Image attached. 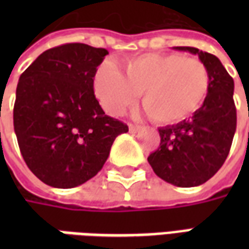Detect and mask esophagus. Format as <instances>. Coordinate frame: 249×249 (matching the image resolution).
<instances>
[{"label": "esophagus", "mask_w": 249, "mask_h": 249, "mask_svg": "<svg viewBox=\"0 0 249 249\" xmlns=\"http://www.w3.org/2000/svg\"><path fill=\"white\" fill-rule=\"evenodd\" d=\"M142 126H139V125H133V124H129V132L132 133H136V132H139Z\"/></svg>", "instance_id": "34e87169"}]
</instances>
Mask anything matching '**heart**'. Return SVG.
<instances>
[{"instance_id": "obj_1", "label": "heart", "mask_w": 249, "mask_h": 249, "mask_svg": "<svg viewBox=\"0 0 249 249\" xmlns=\"http://www.w3.org/2000/svg\"><path fill=\"white\" fill-rule=\"evenodd\" d=\"M119 68L103 62L93 76L94 94L110 114L123 113L141 93L152 121L176 124L192 116L208 96L209 71L195 57L145 53L125 58Z\"/></svg>"}]
</instances>
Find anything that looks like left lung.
<instances>
[{
    "label": "left lung",
    "instance_id": "left-lung-1",
    "mask_svg": "<svg viewBox=\"0 0 249 249\" xmlns=\"http://www.w3.org/2000/svg\"><path fill=\"white\" fill-rule=\"evenodd\" d=\"M176 51L197 54L209 71L208 96L191 119L159 128L160 146L148 157L153 172L176 187H197L213 176L230 153L236 130L233 78L213 54L192 46Z\"/></svg>",
    "mask_w": 249,
    "mask_h": 249
}]
</instances>
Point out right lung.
Instances as JSON below:
<instances>
[{
	"instance_id": "obj_1",
	"label": "right lung",
	"mask_w": 249,
	"mask_h": 249,
	"mask_svg": "<svg viewBox=\"0 0 249 249\" xmlns=\"http://www.w3.org/2000/svg\"><path fill=\"white\" fill-rule=\"evenodd\" d=\"M108 51L73 42L48 49L19 76L14 132L26 165L54 188L81 185L107 161L128 125L105 114L93 76Z\"/></svg>"
}]
</instances>
